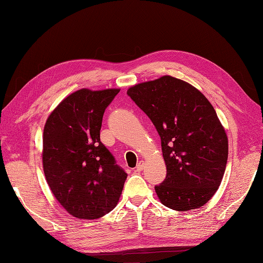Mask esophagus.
<instances>
[{"mask_svg":"<svg viewBox=\"0 0 263 263\" xmlns=\"http://www.w3.org/2000/svg\"><path fill=\"white\" fill-rule=\"evenodd\" d=\"M143 167H144L143 161H140V163H139V164L137 165V167H136V171H137V172H141V171L143 170Z\"/></svg>","mask_w":263,"mask_h":263,"instance_id":"obj_1","label":"esophagus"}]
</instances>
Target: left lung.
I'll list each match as a JSON object with an SVG mask.
<instances>
[{
  "label": "left lung",
  "instance_id": "1",
  "mask_svg": "<svg viewBox=\"0 0 263 263\" xmlns=\"http://www.w3.org/2000/svg\"><path fill=\"white\" fill-rule=\"evenodd\" d=\"M157 130L166 164L165 181L155 186L164 205L177 211L201 208L224 176L228 139L215 108L197 88L163 76L127 89Z\"/></svg>",
  "mask_w": 263,
  "mask_h": 263
}]
</instances>
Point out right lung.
<instances>
[{
	"label": "right lung",
	"instance_id": "right-lung-1",
	"mask_svg": "<svg viewBox=\"0 0 263 263\" xmlns=\"http://www.w3.org/2000/svg\"><path fill=\"white\" fill-rule=\"evenodd\" d=\"M120 89L82 88L65 97L44 126L43 168L60 204L79 219L115 208L127 174L100 142L106 107Z\"/></svg>",
	"mask_w": 263,
	"mask_h": 263
}]
</instances>
